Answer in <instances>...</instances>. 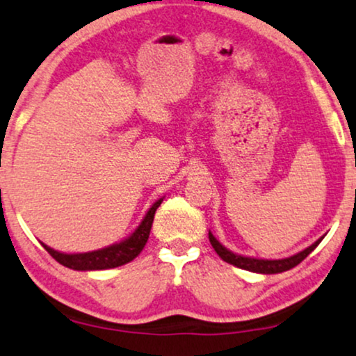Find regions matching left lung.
I'll use <instances>...</instances> for the list:
<instances>
[{"label":"left lung","instance_id":"left-lung-1","mask_svg":"<svg viewBox=\"0 0 356 356\" xmlns=\"http://www.w3.org/2000/svg\"><path fill=\"white\" fill-rule=\"evenodd\" d=\"M209 241H211L213 250L217 252V255H219L220 259L224 260V262H227V264L235 265V267L243 268V270L255 272V273H280V272L290 270V268L297 267V265L300 264L302 260H305L307 257L315 250L316 245H318V243L322 242V238H320V241H316L315 243H312L310 247L305 248V250H302L300 254L289 257V259H280V260L252 259V257L235 255L230 250H227V248L222 245V243L217 241V238L213 237L211 232H209Z\"/></svg>","mask_w":356,"mask_h":356}]
</instances>
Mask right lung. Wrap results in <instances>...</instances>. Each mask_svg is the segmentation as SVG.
I'll list each match as a JSON object with an SVG mask.
<instances>
[{
  "instance_id": "1",
  "label": "right lung",
  "mask_w": 356,
  "mask_h": 356,
  "mask_svg": "<svg viewBox=\"0 0 356 356\" xmlns=\"http://www.w3.org/2000/svg\"><path fill=\"white\" fill-rule=\"evenodd\" d=\"M161 202L162 199L157 200L149 209L140 225L121 243H114V245L101 248V250L86 252V254H61V252H56L51 247L44 245V243H42V247L48 250V254L53 257L56 262L67 268H72V270H104V268L121 267V265L134 260L143 252L149 234H151L154 213H156Z\"/></svg>"
}]
</instances>
